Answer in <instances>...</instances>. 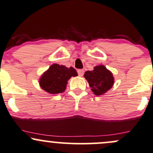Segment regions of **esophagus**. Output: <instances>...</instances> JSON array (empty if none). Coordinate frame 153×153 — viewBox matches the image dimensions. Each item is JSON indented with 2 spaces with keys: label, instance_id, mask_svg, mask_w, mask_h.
<instances>
[{
  "label": "esophagus",
  "instance_id": "1",
  "mask_svg": "<svg viewBox=\"0 0 153 153\" xmlns=\"http://www.w3.org/2000/svg\"><path fill=\"white\" fill-rule=\"evenodd\" d=\"M78 74L79 76H82L84 74V71L83 70H78Z\"/></svg>",
  "mask_w": 153,
  "mask_h": 153
}]
</instances>
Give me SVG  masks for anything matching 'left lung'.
Instances as JSON below:
<instances>
[{"label": "left lung", "instance_id": "left-lung-1", "mask_svg": "<svg viewBox=\"0 0 153 153\" xmlns=\"http://www.w3.org/2000/svg\"><path fill=\"white\" fill-rule=\"evenodd\" d=\"M84 77L88 82L91 91L100 96L111 88L114 84L113 75L103 65L96 66L92 71H86Z\"/></svg>", "mask_w": 153, "mask_h": 153}]
</instances>
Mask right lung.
Instances as JSON below:
<instances>
[{"mask_svg":"<svg viewBox=\"0 0 153 153\" xmlns=\"http://www.w3.org/2000/svg\"><path fill=\"white\" fill-rule=\"evenodd\" d=\"M78 73L73 68L53 64L48 71L42 75L39 80L40 86L43 90L51 94H60L66 88L68 80L72 76H77Z\"/></svg>","mask_w":153,"mask_h":153,"instance_id":"right-lung-1","label":"right lung"}]
</instances>
